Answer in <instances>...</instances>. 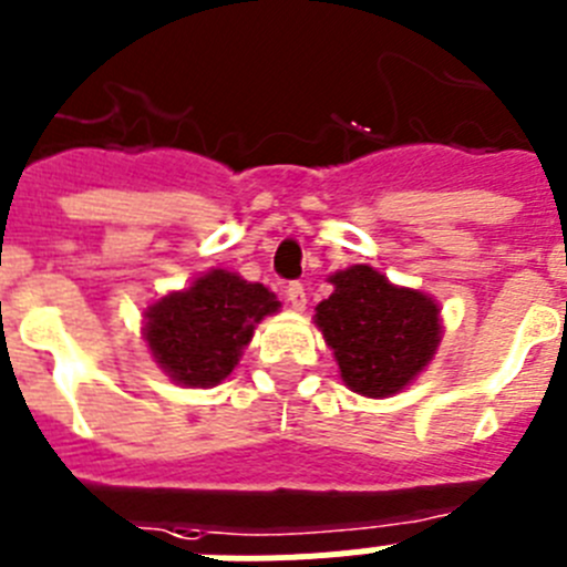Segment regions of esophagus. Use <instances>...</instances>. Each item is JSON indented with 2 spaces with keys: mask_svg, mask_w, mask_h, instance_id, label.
<instances>
[{
  "mask_svg": "<svg viewBox=\"0 0 567 567\" xmlns=\"http://www.w3.org/2000/svg\"><path fill=\"white\" fill-rule=\"evenodd\" d=\"M284 295H287V303L295 312H303V309H307V292H303L300 284H289V287L284 289Z\"/></svg>",
  "mask_w": 567,
  "mask_h": 567,
  "instance_id": "34e87169",
  "label": "esophagus"
}]
</instances>
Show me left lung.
Returning a JSON list of instances; mask_svg holds the SVG:
<instances>
[{"label": "left lung", "mask_w": 567, "mask_h": 567, "mask_svg": "<svg viewBox=\"0 0 567 567\" xmlns=\"http://www.w3.org/2000/svg\"><path fill=\"white\" fill-rule=\"evenodd\" d=\"M332 295L315 307V327L332 349L346 389L392 398L425 372L443 340L440 303L398 287L369 264L329 275Z\"/></svg>", "instance_id": "8db88e82"}]
</instances>
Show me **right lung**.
Instances as JSON below:
<instances>
[{"mask_svg":"<svg viewBox=\"0 0 567 567\" xmlns=\"http://www.w3.org/2000/svg\"><path fill=\"white\" fill-rule=\"evenodd\" d=\"M278 309L280 300L264 284L213 267L153 300L142 315V338L173 383L213 389L233 374L255 327Z\"/></svg>","mask_w":567,"mask_h":567,"instance_id":"right-lung-1","label":"right lung"}]
</instances>
